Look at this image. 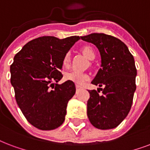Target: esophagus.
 Returning a JSON list of instances; mask_svg holds the SVG:
<instances>
[{
	"instance_id": "34e87169",
	"label": "esophagus",
	"mask_w": 150,
	"mask_h": 150,
	"mask_svg": "<svg viewBox=\"0 0 150 150\" xmlns=\"http://www.w3.org/2000/svg\"><path fill=\"white\" fill-rule=\"evenodd\" d=\"M75 87H76V90H80L81 88H82V86H79V85H76V86H75Z\"/></svg>"
}]
</instances>
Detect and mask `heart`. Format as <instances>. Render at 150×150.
Instances as JSON below:
<instances>
[{
  "label": "heart",
  "instance_id": "obj_1",
  "mask_svg": "<svg viewBox=\"0 0 150 150\" xmlns=\"http://www.w3.org/2000/svg\"><path fill=\"white\" fill-rule=\"evenodd\" d=\"M82 51H83V54L85 55L89 60H92L95 58V52L90 46L83 47ZM69 61H70V54L67 53L64 57V59H63V64L64 66H67L69 64ZM65 79L68 80V81H71L73 83L79 84V85H82L89 79V75L87 74H86V73L75 71H71V72L67 73L65 75Z\"/></svg>",
  "mask_w": 150,
  "mask_h": 150
}]
</instances>
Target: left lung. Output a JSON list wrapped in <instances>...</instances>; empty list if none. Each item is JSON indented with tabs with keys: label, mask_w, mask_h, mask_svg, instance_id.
Returning <instances> with one entry per match:
<instances>
[{
	"label": "left lung",
	"mask_w": 150,
	"mask_h": 150,
	"mask_svg": "<svg viewBox=\"0 0 150 150\" xmlns=\"http://www.w3.org/2000/svg\"><path fill=\"white\" fill-rule=\"evenodd\" d=\"M81 39L99 50L100 68L91 83L105 87L99 88L102 95L95 90H88V118L98 129L115 128L128 115L133 101L137 75L134 57L122 41L111 35L94 33Z\"/></svg>",
	"instance_id": "left-lung-1"
}]
</instances>
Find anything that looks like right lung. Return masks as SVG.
Segmentation results:
<instances>
[{"mask_svg": "<svg viewBox=\"0 0 150 150\" xmlns=\"http://www.w3.org/2000/svg\"><path fill=\"white\" fill-rule=\"evenodd\" d=\"M79 39V36L40 37L27 43L14 57L10 72L16 100L27 121L38 129L53 130L64 121L75 85L68 80L61 85L53 82L62 79L63 59Z\"/></svg>", "mask_w": 150, "mask_h": 150, "instance_id": "obj_1", "label": "right lung"}]
</instances>
